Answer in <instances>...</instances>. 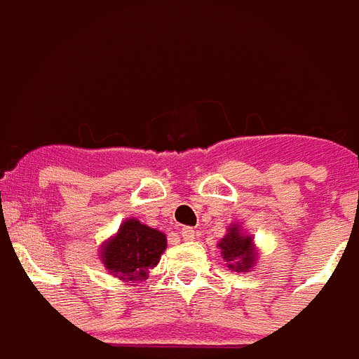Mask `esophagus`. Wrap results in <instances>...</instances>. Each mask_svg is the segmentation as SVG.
<instances>
[{
  "mask_svg": "<svg viewBox=\"0 0 359 359\" xmlns=\"http://www.w3.org/2000/svg\"><path fill=\"white\" fill-rule=\"evenodd\" d=\"M180 233H182V237L185 241H192V239H194V236H196L194 228H190V226L182 228V231H180Z\"/></svg>",
  "mask_w": 359,
  "mask_h": 359,
  "instance_id": "34e87169",
  "label": "esophagus"
}]
</instances>
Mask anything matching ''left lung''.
Segmentation results:
<instances>
[{"mask_svg": "<svg viewBox=\"0 0 359 359\" xmlns=\"http://www.w3.org/2000/svg\"><path fill=\"white\" fill-rule=\"evenodd\" d=\"M221 248V257L230 269L236 271H250L255 266L257 250L253 237L243 233L239 224H231L228 233L217 244Z\"/></svg>", "mask_w": 359, "mask_h": 359, "instance_id": "obj_1", "label": "left lung"}]
</instances>
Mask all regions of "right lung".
Masks as SVG:
<instances>
[{
	"label": "right lung",
	"mask_w": 359,
	"mask_h": 359,
	"mask_svg": "<svg viewBox=\"0 0 359 359\" xmlns=\"http://www.w3.org/2000/svg\"><path fill=\"white\" fill-rule=\"evenodd\" d=\"M165 248V233L131 217L120 224L116 236L102 244L100 259L109 273L135 284L147 278L149 269L160 262Z\"/></svg>",
	"instance_id": "add662e5"
}]
</instances>
